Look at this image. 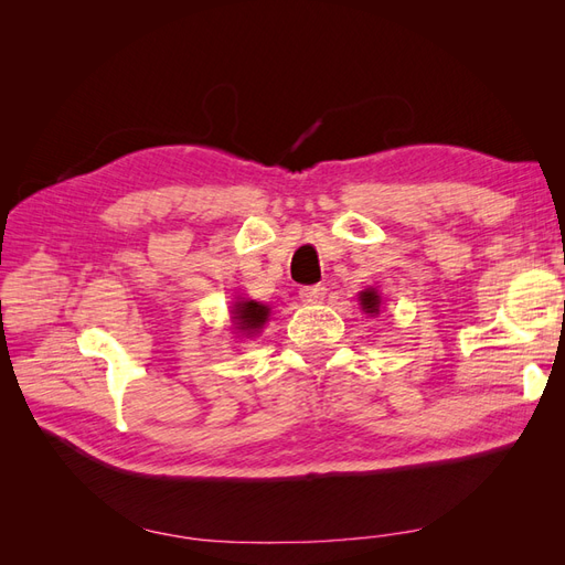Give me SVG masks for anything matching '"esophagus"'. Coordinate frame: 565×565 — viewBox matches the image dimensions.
I'll return each instance as SVG.
<instances>
[{
    "mask_svg": "<svg viewBox=\"0 0 565 565\" xmlns=\"http://www.w3.org/2000/svg\"><path fill=\"white\" fill-rule=\"evenodd\" d=\"M299 297L303 303H320L324 299V287L322 285H311V287H301Z\"/></svg>",
    "mask_w": 565,
    "mask_h": 565,
    "instance_id": "1",
    "label": "esophagus"
}]
</instances>
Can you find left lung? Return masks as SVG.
Segmentation results:
<instances>
[{"label":"left lung","mask_w":565,"mask_h":565,"mask_svg":"<svg viewBox=\"0 0 565 565\" xmlns=\"http://www.w3.org/2000/svg\"><path fill=\"white\" fill-rule=\"evenodd\" d=\"M358 301H361V309L370 316H377L380 313V306H382V297L377 295V289H363L361 295H358Z\"/></svg>","instance_id":"1"}]
</instances>
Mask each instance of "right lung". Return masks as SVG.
Wrapping results in <instances>:
<instances>
[{
  "mask_svg": "<svg viewBox=\"0 0 565 565\" xmlns=\"http://www.w3.org/2000/svg\"><path fill=\"white\" fill-rule=\"evenodd\" d=\"M233 322H235V330L243 332V334H254L259 332L266 320H268V313L270 309L266 303H259L254 299H241L233 303Z\"/></svg>",
  "mask_w": 565,
  "mask_h": 565,
  "instance_id": "obj_1",
  "label": "right lung"
}]
</instances>
